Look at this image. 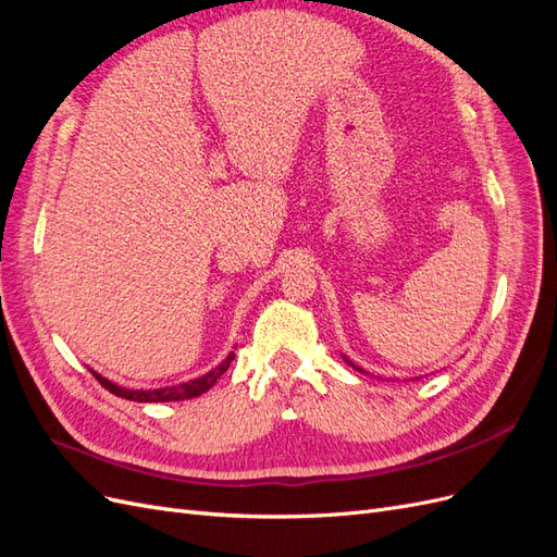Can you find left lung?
Segmentation results:
<instances>
[{
	"mask_svg": "<svg viewBox=\"0 0 557 557\" xmlns=\"http://www.w3.org/2000/svg\"><path fill=\"white\" fill-rule=\"evenodd\" d=\"M344 360H346V362H348V364H350V367H352V369H358V372H362V369H360V367H358V364H356V362H350V360H348V358H346V356H344Z\"/></svg>",
	"mask_w": 557,
	"mask_h": 557,
	"instance_id": "1",
	"label": "left lung"
}]
</instances>
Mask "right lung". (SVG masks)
<instances>
[{"instance_id":"right-lung-1","label":"right lung","mask_w":557,"mask_h":557,"mask_svg":"<svg viewBox=\"0 0 557 557\" xmlns=\"http://www.w3.org/2000/svg\"><path fill=\"white\" fill-rule=\"evenodd\" d=\"M232 360H234V352H230V356L221 364H218L215 369H211V372L205 374V376L193 379V381H185V383H178V385H170V387H156V391H129V387L115 385L113 381L104 379L102 374L92 372V369H90V372L115 397H123V399H129V401H148V404L156 401L158 404V401H183V399H193V397L205 395L207 391H211L213 383L227 372V367H230Z\"/></svg>"}]
</instances>
